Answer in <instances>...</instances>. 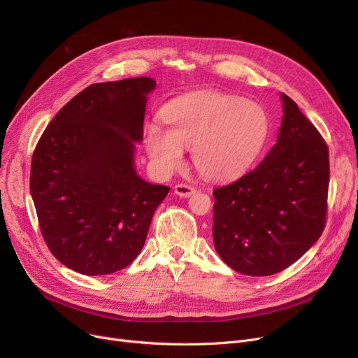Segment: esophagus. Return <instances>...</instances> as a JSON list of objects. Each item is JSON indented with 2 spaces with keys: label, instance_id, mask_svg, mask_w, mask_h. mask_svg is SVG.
I'll use <instances>...</instances> for the list:
<instances>
[{
  "label": "esophagus",
  "instance_id": "obj_1",
  "mask_svg": "<svg viewBox=\"0 0 358 358\" xmlns=\"http://www.w3.org/2000/svg\"><path fill=\"white\" fill-rule=\"evenodd\" d=\"M175 192L179 196L187 198V196H191L192 194H195V188L191 187V185H188V183H178L175 187Z\"/></svg>",
  "mask_w": 358,
  "mask_h": 358
}]
</instances>
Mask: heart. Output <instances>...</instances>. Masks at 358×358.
Returning <instances> with one entry per match:
<instances>
[{
  "instance_id": "obj_1",
  "label": "heart",
  "mask_w": 358,
  "mask_h": 358,
  "mask_svg": "<svg viewBox=\"0 0 358 358\" xmlns=\"http://www.w3.org/2000/svg\"><path fill=\"white\" fill-rule=\"evenodd\" d=\"M167 129L151 124L145 147L154 167L163 175L179 170L185 148H192L194 164L213 180L232 179L259 159L270 122L262 104L214 91L179 96L162 113Z\"/></svg>"
}]
</instances>
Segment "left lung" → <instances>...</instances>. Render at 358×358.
Segmentation results:
<instances>
[{"label": "left lung", "mask_w": 358, "mask_h": 358, "mask_svg": "<svg viewBox=\"0 0 358 358\" xmlns=\"http://www.w3.org/2000/svg\"><path fill=\"white\" fill-rule=\"evenodd\" d=\"M278 142L238 180L213 191V241L235 271L270 276L306 254L324 229L329 150L292 99L282 94Z\"/></svg>", "instance_id": "obj_1"}]
</instances>
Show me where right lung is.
Returning <instances> with one entry per match:
<instances>
[{"label": "right lung", "mask_w": 358, "mask_h": 358, "mask_svg": "<svg viewBox=\"0 0 358 358\" xmlns=\"http://www.w3.org/2000/svg\"><path fill=\"white\" fill-rule=\"evenodd\" d=\"M154 88L151 78L94 83L55 114L35 147L31 195L42 238L78 273L129 266L170 189L141 179L134 167Z\"/></svg>", "instance_id": "obj_1"}]
</instances>
